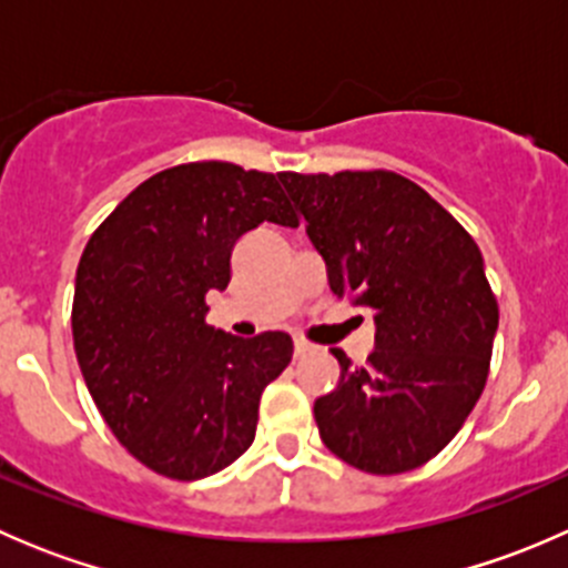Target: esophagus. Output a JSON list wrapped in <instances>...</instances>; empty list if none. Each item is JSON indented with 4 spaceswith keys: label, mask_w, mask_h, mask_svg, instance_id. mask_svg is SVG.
Segmentation results:
<instances>
[{
    "label": "esophagus",
    "mask_w": 568,
    "mask_h": 568,
    "mask_svg": "<svg viewBox=\"0 0 568 568\" xmlns=\"http://www.w3.org/2000/svg\"><path fill=\"white\" fill-rule=\"evenodd\" d=\"M313 352H316V346H313V343H307L305 337H296V341H294V357H296V359L311 357Z\"/></svg>",
    "instance_id": "34e87169"
}]
</instances>
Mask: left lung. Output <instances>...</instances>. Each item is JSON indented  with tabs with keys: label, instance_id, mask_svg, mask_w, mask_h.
<instances>
[{
	"label": "left lung",
	"instance_id": "left-lung-1",
	"mask_svg": "<svg viewBox=\"0 0 568 568\" xmlns=\"http://www.w3.org/2000/svg\"><path fill=\"white\" fill-rule=\"evenodd\" d=\"M337 300L368 307L376 348L363 368L332 348L341 382L313 406L326 448L371 475L439 454L489 376L497 300L467 231L390 170L280 173Z\"/></svg>",
	"mask_w": 568,
	"mask_h": 568
}]
</instances>
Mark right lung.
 I'll use <instances>...</instances> for the list:
<instances>
[{
  "label": "right lung",
  "instance_id": "add662e5",
  "mask_svg": "<svg viewBox=\"0 0 568 568\" xmlns=\"http://www.w3.org/2000/svg\"><path fill=\"white\" fill-rule=\"evenodd\" d=\"M261 222L296 225L277 175L189 162L142 181L95 227L77 268L73 348L118 443L153 473L197 480L255 439L257 404L294 357L285 332L205 324L231 252Z\"/></svg>",
  "mask_w": 568,
  "mask_h": 568
}]
</instances>
